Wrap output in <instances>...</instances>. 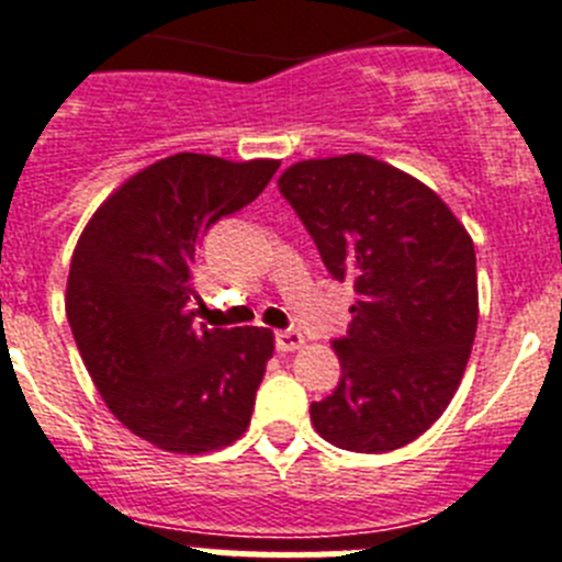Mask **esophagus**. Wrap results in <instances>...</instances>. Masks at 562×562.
I'll use <instances>...</instances> for the list:
<instances>
[{"label":"esophagus","mask_w":562,"mask_h":562,"mask_svg":"<svg viewBox=\"0 0 562 562\" xmlns=\"http://www.w3.org/2000/svg\"><path fill=\"white\" fill-rule=\"evenodd\" d=\"M276 346H278V351H297L301 346H304V335L295 329L276 331Z\"/></svg>","instance_id":"1"}]
</instances>
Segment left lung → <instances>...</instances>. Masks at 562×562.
<instances>
[{"mask_svg": "<svg viewBox=\"0 0 562 562\" xmlns=\"http://www.w3.org/2000/svg\"><path fill=\"white\" fill-rule=\"evenodd\" d=\"M278 188L331 278L357 292L349 335L331 346L340 385L312 402V425L355 453L405 448L445 414L470 360L473 238L434 188L369 154L292 162Z\"/></svg>", "mask_w": 562, "mask_h": 562, "instance_id": "left-lung-1", "label": "left lung"}]
</instances>
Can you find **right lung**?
<instances>
[{
	"instance_id": "right-lung-1",
	"label": "right lung",
	"mask_w": 562,
	"mask_h": 562,
	"mask_svg": "<svg viewBox=\"0 0 562 562\" xmlns=\"http://www.w3.org/2000/svg\"><path fill=\"white\" fill-rule=\"evenodd\" d=\"M278 166L171 154L114 188L78 238L69 329L114 419L154 448L213 453L250 425L276 337L196 326L191 267L207 227L250 205Z\"/></svg>"
}]
</instances>
